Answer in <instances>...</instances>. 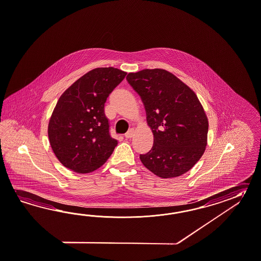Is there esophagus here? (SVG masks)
Returning a JSON list of instances; mask_svg holds the SVG:
<instances>
[{
  "instance_id": "1",
  "label": "esophagus",
  "mask_w": 261,
  "mask_h": 261,
  "mask_svg": "<svg viewBox=\"0 0 261 261\" xmlns=\"http://www.w3.org/2000/svg\"><path fill=\"white\" fill-rule=\"evenodd\" d=\"M134 128H130V129H128L127 130V134H125V137L127 138V139H130L133 136H134Z\"/></svg>"
}]
</instances>
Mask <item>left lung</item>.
Listing matches in <instances>:
<instances>
[{
    "label": "left lung",
    "mask_w": 261,
    "mask_h": 261,
    "mask_svg": "<svg viewBox=\"0 0 261 261\" xmlns=\"http://www.w3.org/2000/svg\"><path fill=\"white\" fill-rule=\"evenodd\" d=\"M140 95L153 134V146L141 154L142 164L161 178L187 172L207 145L208 119L190 88L164 69H145L127 75Z\"/></svg>",
    "instance_id": "obj_1"
}]
</instances>
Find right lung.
Returning a JSON list of instances; mask_svg holds the SVG:
<instances>
[{
  "label": "right lung",
  "mask_w": 261,
  "mask_h": 261,
  "mask_svg": "<svg viewBox=\"0 0 261 261\" xmlns=\"http://www.w3.org/2000/svg\"><path fill=\"white\" fill-rule=\"evenodd\" d=\"M126 74L117 68H95L60 95L49 120L48 137L64 167L89 173L112 155L117 141L110 135L104 106Z\"/></svg>",
  "instance_id": "right-lung-1"
}]
</instances>
